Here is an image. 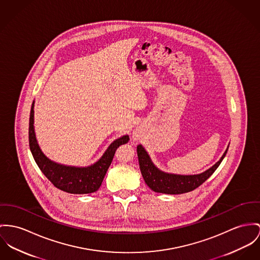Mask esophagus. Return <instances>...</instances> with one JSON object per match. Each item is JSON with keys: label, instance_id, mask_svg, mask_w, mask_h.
I'll use <instances>...</instances> for the list:
<instances>
[{"label": "esophagus", "instance_id": "1", "mask_svg": "<svg viewBox=\"0 0 260 260\" xmlns=\"http://www.w3.org/2000/svg\"><path fill=\"white\" fill-rule=\"evenodd\" d=\"M141 138V131L140 128H136L133 133V139L135 140H140Z\"/></svg>", "mask_w": 260, "mask_h": 260}]
</instances>
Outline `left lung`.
Here are the masks:
<instances>
[{
	"label": "left lung",
	"instance_id": "8db88e82",
	"mask_svg": "<svg viewBox=\"0 0 260 260\" xmlns=\"http://www.w3.org/2000/svg\"><path fill=\"white\" fill-rule=\"evenodd\" d=\"M229 145L217 163H215L208 170L200 174L194 175H181L164 172L154 165L147 151L141 144L138 145L137 151L140 162V171L146 185L152 191L157 193L177 195L195 190L208 179L216 171L220 162L224 158L229 149Z\"/></svg>",
	"mask_w": 260,
	"mask_h": 260
}]
</instances>
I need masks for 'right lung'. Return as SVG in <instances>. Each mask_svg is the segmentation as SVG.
Listing matches in <instances>:
<instances>
[{
	"label": "right lung",
	"instance_id": "right-lung-1",
	"mask_svg": "<svg viewBox=\"0 0 260 260\" xmlns=\"http://www.w3.org/2000/svg\"><path fill=\"white\" fill-rule=\"evenodd\" d=\"M35 102L32 103L28 140L31 154L38 166L45 177L49 180L56 188L70 194H90L96 192L104 180V177L114 158L117 148L129 140L127 135L114 140L106 149L100 159L89 166L79 167L57 163L49 159L40 149L35 132Z\"/></svg>",
	"mask_w": 260,
	"mask_h": 260
}]
</instances>
